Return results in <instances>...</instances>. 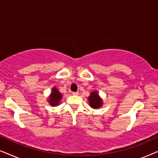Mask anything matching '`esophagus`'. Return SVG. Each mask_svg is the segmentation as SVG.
Returning <instances> with one entry per match:
<instances>
[{
    "instance_id": "1",
    "label": "esophagus",
    "mask_w": 158,
    "mask_h": 158,
    "mask_svg": "<svg viewBox=\"0 0 158 158\" xmlns=\"http://www.w3.org/2000/svg\"><path fill=\"white\" fill-rule=\"evenodd\" d=\"M73 95H75V96H77V95H78V92H73Z\"/></svg>"
}]
</instances>
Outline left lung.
Instances as JSON below:
<instances>
[{"label": "left lung", "mask_w": 158, "mask_h": 158, "mask_svg": "<svg viewBox=\"0 0 158 158\" xmlns=\"http://www.w3.org/2000/svg\"><path fill=\"white\" fill-rule=\"evenodd\" d=\"M90 106L93 109H98L103 105L102 99L98 96V91H94L90 93V96L88 97Z\"/></svg>", "instance_id": "8db88e82"}]
</instances>
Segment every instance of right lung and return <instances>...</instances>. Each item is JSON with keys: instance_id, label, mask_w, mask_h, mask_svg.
Returning <instances> with one entry per match:
<instances>
[{"instance_id": "1", "label": "right lung", "mask_w": 158, "mask_h": 158, "mask_svg": "<svg viewBox=\"0 0 158 158\" xmlns=\"http://www.w3.org/2000/svg\"><path fill=\"white\" fill-rule=\"evenodd\" d=\"M62 98V94H60L59 90L57 89V88L54 87L52 90L50 96L49 97L48 102L51 106H57L60 104V101Z\"/></svg>"}]
</instances>
